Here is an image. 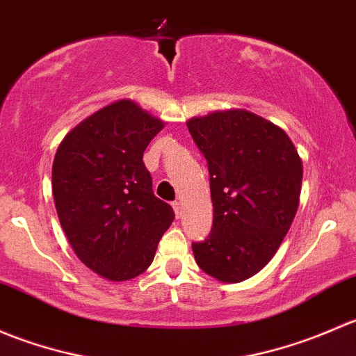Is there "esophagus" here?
<instances>
[{"instance_id":"34e87169","label":"esophagus","mask_w":356,"mask_h":356,"mask_svg":"<svg viewBox=\"0 0 356 356\" xmlns=\"http://www.w3.org/2000/svg\"><path fill=\"white\" fill-rule=\"evenodd\" d=\"M172 208H174V211H175V215H177V217L182 213L181 201H174V203H172Z\"/></svg>"}]
</instances>
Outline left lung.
Listing matches in <instances>:
<instances>
[{"mask_svg":"<svg viewBox=\"0 0 356 356\" xmlns=\"http://www.w3.org/2000/svg\"><path fill=\"white\" fill-rule=\"evenodd\" d=\"M207 158L213 225L193 243L198 267L222 282H241L270 261L300 203L303 165L293 141L246 110L188 120Z\"/></svg>","mask_w":356,"mask_h":356,"instance_id":"left-lung-1","label":"left lung"}]
</instances>
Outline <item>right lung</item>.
I'll return each mask as SVG.
<instances>
[{
  "label": "right lung",
  "mask_w": 356,
  "mask_h": 356,
  "mask_svg": "<svg viewBox=\"0 0 356 356\" xmlns=\"http://www.w3.org/2000/svg\"><path fill=\"white\" fill-rule=\"evenodd\" d=\"M163 122L131 99L82 120L60 143L51 186L56 213L79 260L108 281H129L155 258L174 220L153 195L143 155Z\"/></svg>",
  "instance_id": "right-lung-1"
}]
</instances>
